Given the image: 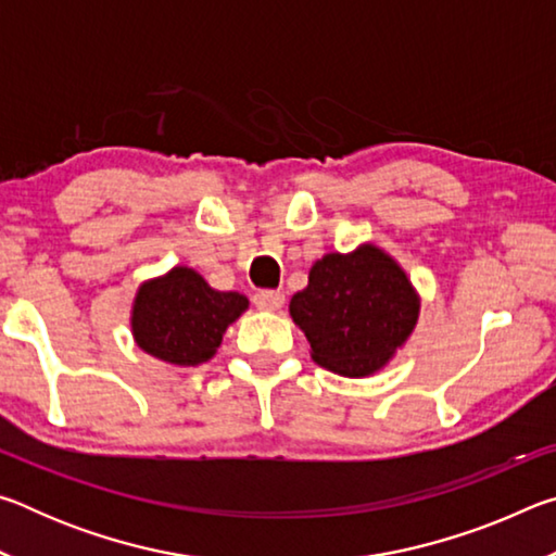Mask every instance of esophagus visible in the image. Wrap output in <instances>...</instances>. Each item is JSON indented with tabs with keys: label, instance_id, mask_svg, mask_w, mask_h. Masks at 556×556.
Masks as SVG:
<instances>
[{
	"label": "esophagus",
	"instance_id": "34e87169",
	"mask_svg": "<svg viewBox=\"0 0 556 556\" xmlns=\"http://www.w3.org/2000/svg\"><path fill=\"white\" fill-rule=\"evenodd\" d=\"M255 306L262 308V312H277V308L285 306V294L281 291H257L255 294Z\"/></svg>",
	"mask_w": 556,
	"mask_h": 556
}]
</instances>
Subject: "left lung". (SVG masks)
Here are the masks:
<instances>
[{
  "mask_svg": "<svg viewBox=\"0 0 556 556\" xmlns=\"http://www.w3.org/2000/svg\"><path fill=\"white\" fill-rule=\"evenodd\" d=\"M421 299L400 262L372 242L353 252H328L314 262L306 289L289 301V314L312 345L314 363L368 378L407 343Z\"/></svg>",
  "mask_w": 556,
  "mask_h": 556,
  "instance_id": "obj_1",
  "label": "left lung"
}]
</instances>
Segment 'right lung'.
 I'll use <instances>...</instances> for the list:
<instances>
[{
  "instance_id": "obj_1",
  "label": "right lung",
  "mask_w": 556,
  "mask_h": 556,
  "mask_svg": "<svg viewBox=\"0 0 556 556\" xmlns=\"http://www.w3.org/2000/svg\"><path fill=\"white\" fill-rule=\"evenodd\" d=\"M238 291H218L199 271L178 265L142 281L131 301V336L147 355L176 368H195L218 353L223 333L248 312Z\"/></svg>"
}]
</instances>
